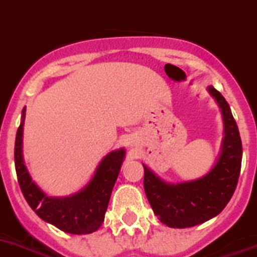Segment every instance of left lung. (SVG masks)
<instances>
[{
  "instance_id": "left-lung-1",
  "label": "left lung",
  "mask_w": 257,
  "mask_h": 257,
  "mask_svg": "<svg viewBox=\"0 0 257 257\" xmlns=\"http://www.w3.org/2000/svg\"><path fill=\"white\" fill-rule=\"evenodd\" d=\"M210 95L218 103L225 125L221 154L205 176L169 184L144 165V188L155 215L169 227L185 228L209 221L225 209L238 184L242 166V140L226 99L213 86Z\"/></svg>"
}]
</instances>
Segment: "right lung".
<instances>
[{"mask_svg":"<svg viewBox=\"0 0 257 257\" xmlns=\"http://www.w3.org/2000/svg\"><path fill=\"white\" fill-rule=\"evenodd\" d=\"M25 112L23 108L22 122L15 137L14 159L17 178L26 201L43 221L52 223L62 231L77 235L96 231L104 221L105 210L124 161L125 150L118 149L105 155L91 180L74 195L68 197L47 196L32 182L23 163L22 135Z\"/></svg>","mask_w":257,"mask_h":257,"instance_id":"add662e5","label":"right lung"}]
</instances>
